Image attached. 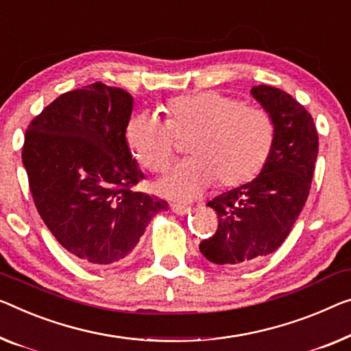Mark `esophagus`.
<instances>
[{"label": "esophagus", "mask_w": 351, "mask_h": 351, "mask_svg": "<svg viewBox=\"0 0 351 351\" xmlns=\"http://www.w3.org/2000/svg\"><path fill=\"white\" fill-rule=\"evenodd\" d=\"M171 211L180 214V216H184V214L191 213V206H187L186 203H171Z\"/></svg>", "instance_id": "1"}]
</instances>
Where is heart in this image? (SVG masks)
Listing matches in <instances>:
<instances>
[{"label": "heart", "mask_w": 351, "mask_h": 351, "mask_svg": "<svg viewBox=\"0 0 351 351\" xmlns=\"http://www.w3.org/2000/svg\"><path fill=\"white\" fill-rule=\"evenodd\" d=\"M167 119L154 113L134 114L125 124V143L143 169L162 171L175 154V137L193 132L191 156L158 182L167 197L191 200L217 180L237 187L252 180L273 148L276 125L268 110L217 90L181 94L165 102Z\"/></svg>", "instance_id": "obj_1"}]
</instances>
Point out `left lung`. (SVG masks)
Returning a JSON list of instances; mask_svg holds the SVG:
<instances>
[{"label":"left lung","instance_id":"left-lung-1","mask_svg":"<svg viewBox=\"0 0 351 351\" xmlns=\"http://www.w3.org/2000/svg\"><path fill=\"white\" fill-rule=\"evenodd\" d=\"M250 94L273 117L276 137L257 178L208 202L219 226L200 252L223 266L254 263L280 247L309 197L318 154L317 128L296 99L268 85Z\"/></svg>","mask_w":351,"mask_h":351}]
</instances>
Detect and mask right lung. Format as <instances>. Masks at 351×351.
I'll return each mask as SVG.
<instances>
[{"mask_svg": "<svg viewBox=\"0 0 351 351\" xmlns=\"http://www.w3.org/2000/svg\"><path fill=\"white\" fill-rule=\"evenodd\" d=\"M134 97L101 82L61 94L29 123L22 160L42 221L91 265L132 252L169 203L132 187L143 180L125 143Z\"/></svg>", "mask_w": 351, "mask_h": 351, "instance_id": "1", "label": "right lung"}]
</instances>
